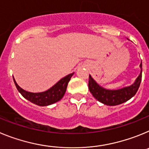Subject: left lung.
Instances as JSON below:
<instances>
[{"mask_svg":"<svg viewBox=\"0 0 149 149\" xmlns=\"http://www.w3.org/2000/svg\"><path fill=\"white\" fill-rule=\"evenodd\" d=\"M140 73L136 77L134 84L128 86L121 88L119 89H107L100 86L95 81L93 77L89 74V89L95 99L101 103L108 106H115L126 102L135 95L142 81V62L139 65Z\"/></svg>","mask_w":149,"mask_h":149,"instance_id":"left-lung-1","label":"left lung"}]
</instances>
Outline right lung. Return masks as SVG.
Returning a JSON list of instances; mask_svg holds the SVG:
<instances>
[{"label": "right lung", "instance_id": "right-lung-1", "mask_svg": "<svg viewBox=\"0 0 149 149\" xmlns=\"http://www.w3.org/2000/svg\"><path fill=\"white\" fill-rule=\"evenodd\" d=\"M73 74L74 72L63 77L56 84H54L52 87H51L48 90L45 91V92H42V93L27 92V91L24 90L18 86L14 77H13V81H14L17 89L22 94L24 98L28 100L30 102H32L33 104L38 105V106L44 107L56 103V102L62 99V98L65 93L68 82H69L71 77H72Z\"/></svg>", "mask_w": 149, "mask_h": 149}]
</instances>
